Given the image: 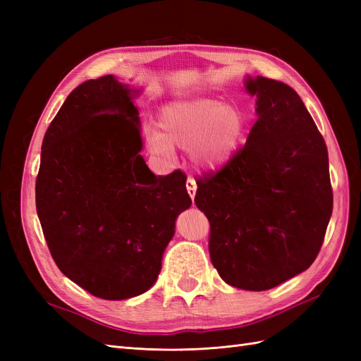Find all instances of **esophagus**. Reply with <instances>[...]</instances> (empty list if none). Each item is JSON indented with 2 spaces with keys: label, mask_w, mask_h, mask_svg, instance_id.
Listing matches in <instances>:
<instances>
[{
  "label": "esophagus",
  "mask_w": 361,
  "mask_h": 361,
  "mask_svg": "<svg viewBox=\"0 0 361 361\" xmlns=\"http://www.w3.org/2000/svg\"><path fill=\"white\" fill-rule=\"evenodd\" d=\"M187 191L190 194V197L194 200L195 191H197V183H195V180L191 179V178H188V180H187Z\"/></svg>",
  "instance_id": "obj_1"
}]
</instances>
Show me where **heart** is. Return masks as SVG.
Returning <instances> with one entry per match:
<instances>
[{
  "label": "heart",
  "instance_id": "1",
  "mask_svg": "<svg viewBox=\"0 0 361 361\" xmlns=\"http://www.w3.org/2000/svg\"><path fill=\"white\" fill-rule=\"evenodd\" d=\"M247 125V114L241 108L215 97L176 99L159 110L158 133H149L147 143L159 155H171L174 147L191 150L195 167L216 173L241 149Z\"/></svg>",
  "mask_w": 361,
  "mask_h": 361
}]
</instances>
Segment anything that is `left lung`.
Instances as JSON below:
<instances>
[{"label":"left lung","instance_id":"8db88e82","mask_svg":"<svg viewBox=\"0 0 361 361\" xmlns=\"http://www.w3.org/2000/svg\"><path fill=\"white\" fill-rule=\"evenodd\" d=\"M257 120L224 169L197 182L211 224L209 255L233 288L268 290L307 269L333 212L329 152L288 84L245 76Z\"/></svg>","mask_w":361,"mask_h":361}]
</instances>
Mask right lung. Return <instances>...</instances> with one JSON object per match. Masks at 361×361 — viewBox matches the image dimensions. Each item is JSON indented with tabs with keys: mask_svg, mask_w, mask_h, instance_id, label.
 Segmentation results:
<instances>
[{
	"mask_svg": "<svg viewBox=\"0 0 361 361\" xmlns=\"http://www.w3.org/2000/svg\"><path fill=\"white\" fill-rule=\"evenodd\" d=\"M116 76L68 96L42 143L36 207L64 276L102 300L155 285L176 218L191 206L187 176H155L140 155L138 108Z\"/></svg>",
	"mask_w": 361,
	"mask_h": 361,
	"instance_id": "right-lung-1",
	"label": "right lung"
}]
</instances>
